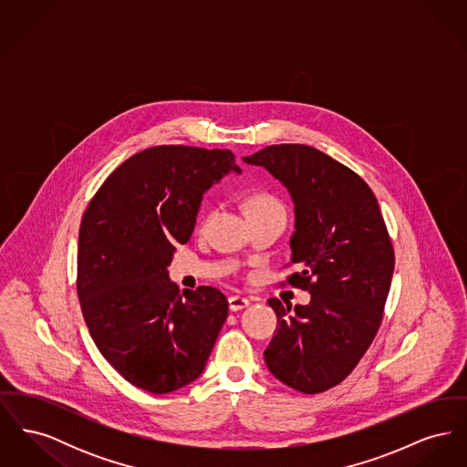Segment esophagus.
Returning a JSON list of instances; mask_svg holds the SVG:
<instances>
[{"mask_svg":"<svg viewBox=\"0 0 467 467\" xmlns=\"http://www.w3.org/2000/svg\"><path fill=\"white\" fill-rule=\"evenodd\" d=\"M227 301H229V310L231 311L244 310L250 305V301L242 296H231Z\"/></svg>","mask_w":467,"mask_h":467,"instance_id":"1","label":"esophagus"}]
</instances>
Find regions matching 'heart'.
Instances as JSON below:
<instances>
[{
  "mask_svg": "<svg viewBox=\"0 0 467 467\" xmlns=\"http://www.w3.org/2000/svg\"><path fill=\"white\" fill-rule=\"evenodd\" d=\"M273 208H282V206L278 201L266 192H255L246 200V213L265 212V210H273Z\"/></svg>",
  "mask_w": 467,
  "mask_h": 467,
  "instance_id": "1",
  "label": "heart"
}]
</instances>
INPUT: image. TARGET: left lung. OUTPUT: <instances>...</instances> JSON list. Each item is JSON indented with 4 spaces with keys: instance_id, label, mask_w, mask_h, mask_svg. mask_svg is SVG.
I'll use <instances>...</instances> for the list:
<instances>
[{
    "instance_id": "8db88e82",
    "label": "left lung",
    "mask_w": 467,
    "mask_h": 467,
    "mask_svg": "<svg viewBox=\"0 0 467 467\" xmlns=\"http://www.w3.org/2000/svg\"><path fill=\"white\" fill-rule=\"evenodd\" d=\"M244 161L289 191L296 215L290 261L301 273L287 282L311 296L294 310L267 299L278 318L265 350L267 369L294 390L318 394L348 377L375 339L394 248L369 185L333 157L285 143Z\"/></svg>"
}]
</instances>
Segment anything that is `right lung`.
Here are the masks:
<instances>
[{
	"label": "right lung",
	"mask_w": 467,
	"mask_h": 467,
	"mask_svg": "<svg viewBox=\"0 0 467 467\" xmlns=\"http://www.w3.org/2000/svg\"><path fill=\"white\" fill-rule=\"evenodd\" d=\"M242 173L231 150L161 145L124 161L84 213L77 290L90 336L134 387L170 394L204 371L227 318L221 290L170 280L202 194Z\"/></svg>",
	"instance_id": "add662e5"
}]
</instances>
